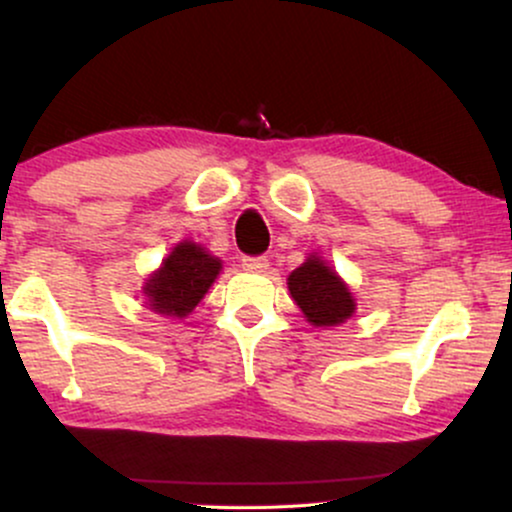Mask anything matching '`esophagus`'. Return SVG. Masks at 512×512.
<instances>
[{
  "label": "esophagus",
  "instance_id": "1",
  "mask_svg": "<svg viewBox=\"0 0 512 512\" xmlns=\"http://www.w3.org/2000/svg\"><path fill=\"white\" fill-rule=\"evenodd\" d=\"M267 267V257H243V269H248V272H264Z\"/></svg>",
  "mask_w": 512,
  "mask_h": 512
}]
</instances>
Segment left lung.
Here are the masks:
<instances>
[{"label": "left lung", "mask_w": 512, "mask_h": 512, "mask_svg": "<svg viewBox=\"0 0 512 512\" xmlns=\"http://www.w3.org/2000/svg\"><path fill=\"white\" fill-rule=\"evenodd\" d=\"M289 291L308 322L315 327H334L354 315L356 303L337 272L320 257H308L289 276Z\"/></svg>", "instance_id": "obj_1"}]
</instances>
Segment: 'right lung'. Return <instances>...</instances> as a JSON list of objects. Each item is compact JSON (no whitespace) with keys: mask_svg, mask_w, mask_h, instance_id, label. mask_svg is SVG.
Masks as SVG:
<instances>
[{"mask_svg":"<svg viewBox=\"0 0 512 512\" xmlns=\"http://www.w3.org/2000/svg\"><path fill=\"white\" fill-rule=\"evenodd\" d=\"M221 260L211 257L195 243H180L163 260L161 269L146 281L144 293L151 310L161 315L185 317L195 310L204 293L214 284Z\"/></svg>","mask_w":512,"mask_h":512,"instance_id":"1","label":"right lung"}]
</instances>
